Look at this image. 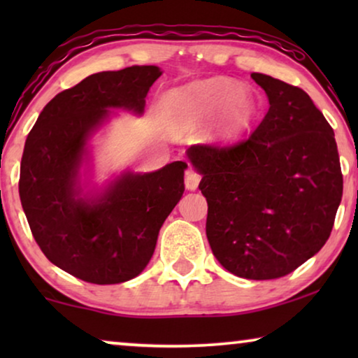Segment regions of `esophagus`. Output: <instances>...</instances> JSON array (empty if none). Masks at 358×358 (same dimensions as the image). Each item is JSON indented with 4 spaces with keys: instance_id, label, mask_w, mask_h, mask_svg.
I'll use <instances>...</instances> for the list:
<instances>
[{
    "instance_id": "esophagus-1",
    "label": "esophagus",
    "mask_w": 358,
    "mask_h": 358,
    "mask_svg": "<svg viewBox=\"0 0 358 358\" xmlns=\"http://www.w3.org/2000/svg\"><path fill=\"white\" fill-rule=\"evenodd\" d=\"M200 179H202V176H200L197 171L189 169L187 173H185V187H187L189 190H195L199 187Z\"/></svg>"
}]
</instances>
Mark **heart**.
I'll list each match as a JSON object with an SVG mask.
<instances>
[{
	"mask_svg": "<svg viewBox=\"0 0 358 358\" xmlns=\"http://www.w3.org/2000/svg\"><path fill=\"white\" fill-rule=\"evenodd\" d=\"M168 102L173 109L176 125L182 130L205 124L223 109L218 131L228 138L246 130L256 115V104L251 94L238 90L229 80L194 83L171 92Z\"/></svg>",
	"mask_w": 358,
	"mask_h": 358,
	"instance_id": "obj_1",
	"label": "heart"
}]
</instances>
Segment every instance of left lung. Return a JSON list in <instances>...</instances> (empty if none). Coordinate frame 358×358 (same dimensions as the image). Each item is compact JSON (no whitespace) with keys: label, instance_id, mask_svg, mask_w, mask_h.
I'll return each instance as SVG.
<instances>
[{"label":"left lung","instance_id":"left-lung-1","mask_svg":"<svg viewBox=\"0 0 358 358\" xmlns=\"http://www.w3.org/2000/svg\"><path fill=\"white\" fill-rule=\"evenodd\" d=\"M268 110L234 143L190 146L203 176L207 238L234 275L271 280L295 271L324 246L342 199L332 127L301 87L252 73Z\"/></svg>","mask_w":358,"mask_h":358}]
</instances>
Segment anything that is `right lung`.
Segmentation results:
<instances>
[{"label":"right lung","instance_id":"1","mask_svg":"<svg viewBox=\"0 0 358 358\" xmlns=\"http://www.w3.org/2000/svg\"><path fill=\"white\" fill-rule=\"evenodd\" d=\"M158 66L91 75L53 97L29 131L19 195L45 257L81 280L109 285L138 275L155 252L164 220L184 194L187 163L127 174L96 202L78 197L76 178L87 136L107 109L141 114Z\"/></svg>","mask_w":358,"mask_h":358}]
</instances>
